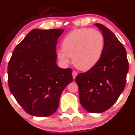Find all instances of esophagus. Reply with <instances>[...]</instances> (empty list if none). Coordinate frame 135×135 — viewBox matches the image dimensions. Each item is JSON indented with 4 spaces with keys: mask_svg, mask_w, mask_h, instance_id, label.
<instances>
[{
    "mask_svg": "<svg viewBox=\"0 0 135 135\" xmlns=\"http://www.w3.org/2000/svg\"><path fill=\"white\" fill-rule=\"evenodd\" d=\"M76 75H77V73H76V71H73V73H72V76H73V78L74 79H75V78H76Z\"/></svg>",
    "mask_w": 135,
    "mask_h": 135,
    "instance_id": "34e87169",
    "label": "esophagus"
}]
</instances>
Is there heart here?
Instances as JSON below:
<instances>
[{"mask_svg": "<svg viewBox=\"0 0 135 135\" xmlns=\"http://www.w3.org/2000/svg\"><path fill=\"white\" fill-rule=\"evenodd\" d=\"M62 50L56 53L62 64L68 65L71 58L74 66L82 71L95 66L102 55L104 38L99 31L82 28L69 33L63 39Z\"/></svg>", "mask_w": 135, "mask_h": 135, "instance_id": "b5f03b06", "label": "heart"}]
</instances>
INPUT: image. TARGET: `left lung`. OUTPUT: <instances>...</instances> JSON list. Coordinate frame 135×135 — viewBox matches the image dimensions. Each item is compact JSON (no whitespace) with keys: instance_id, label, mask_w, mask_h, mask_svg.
Listing matches in <instances>:
<instances>
[{"instance_id":"8db88e82","label":"left lung","mask_w":135,"mask_h":135,"mask_svg":"<svg viewBox=\"0 0 135 135\" xmlns=\"http://www.w3.org/2000/svg\"><path fill=\"white\" fill-rule=\"evenodd\" d=\"M102 31L104 48L93 68L76 76L81 105L86 111L100 113L117 100L126 86L129 64L125 47L115 35L102 24H95Z\"/></svg>"}]
</instances>
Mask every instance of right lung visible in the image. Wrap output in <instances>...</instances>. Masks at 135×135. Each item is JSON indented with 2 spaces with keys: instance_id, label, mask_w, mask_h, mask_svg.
I'll return each mask as SVG.
<instances>
[{
  "instance_id": "right-lung-1",
  "label": "right lung",
  "mask_w": 135,
  "mask_h": 135,
  "mask_svg": "<svg viewBox=\"0 0 135 135\" xmlns=\"http://www.w3.org/2000/svg\"><path fill=\"white\" fill-rule=\"evenodd\" d=\"M64 30H31L13 50L8 67V85L28 114L48 117L57 110L72 69L56 64V46Z\"/></svg>"
}]
</instances>
